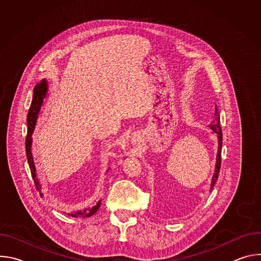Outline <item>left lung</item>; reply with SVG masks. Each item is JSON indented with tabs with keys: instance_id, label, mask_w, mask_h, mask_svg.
Returning <instances> with one entry per match:
<instances>
[{
	"instance_id": "left-lung-1",
	"label": "left lung",
	"mask_w": 261,
	"mask_h": 261,
	"mask_svg": "<svg viewBox=\"0 0 261 261\" xmlns=\"http://www.w3.org/2000/svg\"><path fill=\"white\" fill-rule=\"evenodd\" d=\"M211 129L217 134L218 136V153H217V161L215 166V173L212 177V184H211V189L215 186V182L217 181L220 168H221V150H222V129L220 126V119H219V113L217 110V107L215 109V119L213 121V125L211 126Z\"/></svg>"
}]
</instances>
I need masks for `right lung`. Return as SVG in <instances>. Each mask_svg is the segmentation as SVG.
Masks as SVG:
<instances>
[{
    "mask_svg": "<svg viewBox=\"0 0 261 261\" xmlns=\"http://www.w3.org/2000/svg\"><path fill=\"white\" fill-rule=\"evenodd\" d=\"M48 88H47V82L45 80L41 81L39 84H37L34 88V95H33V100L31 103V107L29 109L28 113V133L25 137V154H27V159L28 163L31 169L32 177L34 179L36 189L39 191L41 197H47L50 199L49 192L46 188V182L48 181L47 175L42 169H39L34 163V159L32 156L31 152V147H32V134L35 129V125L37 122V119H38L39 113L41 110V106L43 104V100L46 97ZM101 200H90V201H85L80 204L75 205H67V204H58L61 208L64 210V213L68 214L69 216L75 217V218H87L93 216L100 207Z\"/></svg>",
    "mask_w": 261,
    "mask_h": 261,
    "instance_id": "add662e5",
    "label": "right lung"
}]
</instances>
